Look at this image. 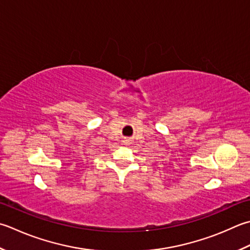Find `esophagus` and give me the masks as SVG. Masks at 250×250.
Segmentation results:
<instances>
[{
    "mask_svg": "<svg viewBox=\"0 0 250 250\" xmlns=\"http://www.w3.org/2000/svg\"><path fill=\"white\" fill-rule=\"evenodd\" d=\"M125 144H130V140H125Z\"/></svg>",
    "mask_w": 250,
    "mask_h": 250,
    "instance_id": "1",
    "label": "esophagus"
}]
</instances>
